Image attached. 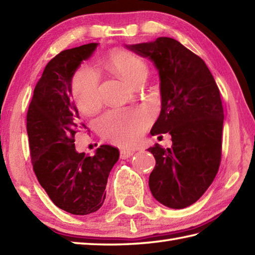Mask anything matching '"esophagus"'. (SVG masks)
<instances>
[{"label":"esophagus","instance_id":"esophagus-1","mask_svg":"<svg viewBox=\"0 0 255 255\" xmlns=\"http://www.w3.org/2000/svg\"><path fill=\"white\" fill-rule=\"evenodd\" d=\"M133 150H130V149H121V158L122 159H127L129 157H131L133 154Z\"/></svg>","mask_w":255,"mask_h":255}]
</instances>
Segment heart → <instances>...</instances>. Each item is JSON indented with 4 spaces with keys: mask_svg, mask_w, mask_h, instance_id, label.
<instances>
[{
    "mask_svg": "<svg viewBox=\"0 0 255 255\" xmlns=\"http://www.w3.org/2000/svg\"><path fill=\"white\" fill-rule=\"evenodd\" d=\"M107 66L134 84L142 83L148 76L147 62L132 52L114 49L106 57ZM72 93L81 111L93 113L102 105L101 78L89 66L79 67L72 78ZM151 116L142 108L112 109L97 121L99 133L118 146H131L146 131Z\"/></svg>",
    "mask_w": 255,
    "mask_h": 255,
    "instance_id": "heart-1",
    "label": "heart"
}]
</instances>
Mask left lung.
<instances>
[{
  "mask_svg": "<svg viewBox=\"0 0 255 255\" xmlns=\"http://www.w3.org/2000/svg\"><path fill=\"white\" fill-rule=\"evenodd\" d=\"M128 48L150 58L160 76L161 112L150 133L171 134V148L154 143L148 149L156 159L149 188L163 206L189 207L207 191L220 167V91L203 59L176 39L158 37Z\"/></svg>",
  "mask_w": 255,
  "mask_h": 255,
  "instance_id": "8db88e82",
  "label": "left lung"
}]
</instances>
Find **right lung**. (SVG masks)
I'll return each instance as SVG.
<instances>
[{
  "label": "right lung",
  "instance_id": "right-lung-1",
  "mask_svg": "<svg viewBox=\"0 0 255 255\" xmlns=\"http://www.w3.org/2000/svg\"><path fill=\"white\" fill-rule=\"evenodd\" d=\"M97 43L57 54L34 88L26 115L33 170L55 206L85 216L97 211L106 197L109 172L117 162V148L103 144L86 156L75 149V134L86 129L72 98V77Z\"/></svg>",
  "mask_w": 255,
  "mask_h": 255
}]
</instances>
